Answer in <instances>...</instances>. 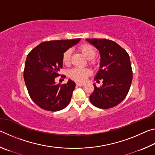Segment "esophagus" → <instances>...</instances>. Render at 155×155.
<instances>
[{"instance_id": "1", "label": "esophagus", "mask_w": 155, "mask_h": 155, "mask_svg": "<svg viewBox=\"0 0 155 155\" xmlns=\"http://www.w3.org/2000/svg\"><path fill=\"white\" fill-rule=\"evenodd\" d=\"M76 85H77V86H78V87H81V86H83L84 85H85V83L77 82V83H76Z\"/></svg>"}]
</instances>
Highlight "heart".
<instances>
[{"label": "heart", "instance_id": "obj_1", "mask_svg": "<svg viewBox=\"0 0 155 155\" xmlns=\"http://www.w3.org/2000/svg\"><path fill=\"white\" fill-rule=\"evenodd\" d=\"M78 50L82 52V54L88 59V64L94 68L96 67L98 65V60L96 59V50L93 46L89 44H83L78 46ZM72 51L68 49L65 51L62 55V62L65 65H69L71 61ZM91 74V71L89 68H72L69 71V77L73 80H75L78 82H83L85 81L89 76Z\"/></svg>", "mask_w": 155, "mask_h": 155}]
</instances>
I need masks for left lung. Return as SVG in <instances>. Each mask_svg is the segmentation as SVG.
<instances>
[{
	"instance_id": "8db88e82",
	"label": "left lung",
	"mask_w": 155,
	"mask_h": 155,
	"mask_svg": "<svg viewBox=\"0 0 155 155\" xmlns=\"http://www.w3.org/2000/svg\"><path fill=\"white\" fill-rule=\"evenodd\" d=\"M98 49L101 69L95 80L103 85L90 96L91 104L100 109H110L120 104L127 96L133 79V70L128 52L115 41L107 39H87Z\"/></svg>"
}]
</instances>
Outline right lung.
<instances>
[{"mask_svg":"<svg viewBox=\"0 0 155 155\" xmlns=\"http://www.w3.org/2000/svg\"><path fill=\"white\" fill-rule=\"evenodd\" d=\"M79 40L44 41L28 54L24 80L31 98L40 108L57 111L70 103L75 83L69 80L67 83L56 85L54 79L60 76L59 72L63 66V53Z\"/></svg>","mask_w":155,"mask_h":155,"instance_id":"obj_1","label":"right lung"}]
</instances>
